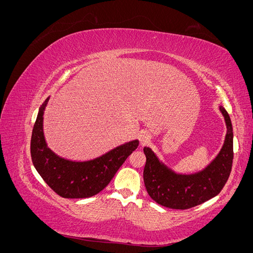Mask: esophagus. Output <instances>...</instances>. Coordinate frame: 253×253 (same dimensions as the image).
<instances>
[{"mask_svg":"<svg viewBox=\"0 0 253 253\" xmlns=\"http://www.w3.org/2000/svg\"><path fill=\"white\" fill-rule=\"evenodd\" d=\"M139 141H140V144H141V145L148 144V143L151 141V136H150L148 133L143 132V133H141V134L139 135Z\"/></svg>","mask_w":253,"mask_h":253,"instance_id":"obj_1","label":"esophagus"}]
</instances>
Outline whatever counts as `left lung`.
<instances>
[{"mask_svg": "<svg viewBox=\"0 0 253 253\" xmlns=\"http://www.w3.org/2000/svg\"><path fill=\"white\" fill-rule=\"evenodd\" d=\"M227 133L216 157L202 171L191 174L176 173L165 165L152 149L144 147L147 157L143 181L150 197L167 208L185 210L216 196L227 182L233 160L232 124L227 111L219 106Z\"/></svg>", "mask_w": 253, "mask_h": 253, "instance_id": "obj_1", "label": "left lung"}]
</instances>
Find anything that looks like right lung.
Segmentation results:
<instances>
[{
	"instance_id": "right-lung-1",
	"label": "right lung",
	"mask_w": 253,
	"mask_h": 253,
	"mask_svg": "<svg viewBox=\"0 0 253 253\" xmlns=\"http://www.w3.org/2000/svg\"><path fill=\"white\" fill-rule=\"evenodd\" d=\"M48 100L49 97L39 109L30 140V154L36 170L58 195L64 198L96 195L109 185L128 155L138 147L139 141L126 142L85 162L60 157L47 147L44 137L43 116Z\"/></svg>"
}]
</instances>
